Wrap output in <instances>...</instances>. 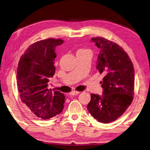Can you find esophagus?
Masks as SVG:
<instances>
[{"label":"esophagus","mask_w":150,"mask_h":150,"mask_svg":"<svg viewBox=\"0 0 150 150\" xmlns=\"http://www.w3.org/2000/svg\"><path fill=\"white\" fill-rule=\"evenodd\" d=\"M79 93V92H78V91H72L71 93H70V95L71 96H76V95H77V94H78Z\"/></svg>","instance_id":"1"}]
</instances>
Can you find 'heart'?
I'll return each instance as SVG.
<instances>
[{
	"mask_svg": "<svg viewBox=\"0 0 150 150\" xmlns=\"http://www.w3.org/2000/svg\"><path fill=\"white\" fill-rule=\"evenodd\" d=\"M77 52H89V53H91V51H90L88 49H79Z\"/></svg>",
	"mask_w": 150,
	"mask_h": 150,
	"instance_id": "obj_1",
	"label": "heart"
}]
</instances>
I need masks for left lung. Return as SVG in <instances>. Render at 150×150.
<instances>
[{"label": "left lung", "mask_w": 150, "mask_h": 150, "mask_svg": "<svg viewBox=\"0 0 150 150\" xmlns=\"http://www.w3.org/2000/svg\"><path fill=\"white\" fill-rule=\"evenodd\" d=\"M91 40L99 49L96 68L105 77L103 95L91 94L90 114L103 123L115 121L131 105L134 94L135 72L132 62L122 47L102 37Z\"/></svg>", "instance_id": "obj_1"}]
</instances>
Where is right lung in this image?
I'll list each match as a JSON object with an SVG mask.
<instances>
[{"instance_id":"add662e5","label":"right lung","mask_w":150,"mask_h":150,"mask_svg":"<svg viewBox=\"0 0 150 150\" xmlns=\"http://www.w3.org/2000/svg\"><path fill=\"white\" fill-rule=\"evenodd\" d=\"M63 43L54 38L36 42L18 62L16 83L20 97L33 114L43 119L60 114L64 107V94L47 88L49 78L55 73V47Z\"/></svg>"}]
</instances>
